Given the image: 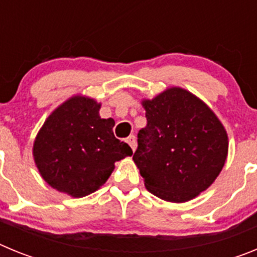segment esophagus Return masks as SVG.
I'll list each match as a JSON object with an SVG mask.
<instances>
[{"mask_svg":"<svg viewBox=\"0 0 257 257\" xmlns=\"http://www.w3.org/2000/svg\"><path fill=\"white\" fill-rule=\"evenodd\" d=\"M126 142L128 143V145L131 147V149H133V151H135V149H136V138H135V136L130 135L128 138H127Z\"/></svg>","mask_w":257,"mask_h":257,"instance_id":"1","label":"esophagus"}]
</instances>
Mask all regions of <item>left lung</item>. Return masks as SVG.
I'll use <instances>...</instances> for the list:
<instances>
[{
  "label": "left lung",
  "mask_w": 257,
  "mask_h": 257,
  "mask_svg": "<svg viewBox=\"0 0 257 257\" xmlns=\"http://www.w3.org/2000/svg\"><path fill=\"white\" fill-rule=\"evenodd\" d=\"M143 105L147 126L138 134L133 160L145 188L165 201H190L224 167L225 128L203 101L183 88H169Z\"/></svg>",
  "instance_id": "left-lung-1"
}]
</instances>
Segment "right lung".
<instances>
[{
  "label": "right lung",
  "instance_id": "1",
  "mask_svg": "<svg viewBox=\"0 0 257 257\" xmlns=\"http://www.w3.org/2000/svg\"><path fill=\"white\" fill-rule=\"evenodd\" d=\"M100 104L74 96L50 114L38 133L33 156L40 174L59 192L81 198L108 180L114 162L133 149L113 134L114 121L99 115Z\"/></svg>",
  "mask_w": 257,
  "mask_h": 257
}]
</instances>
